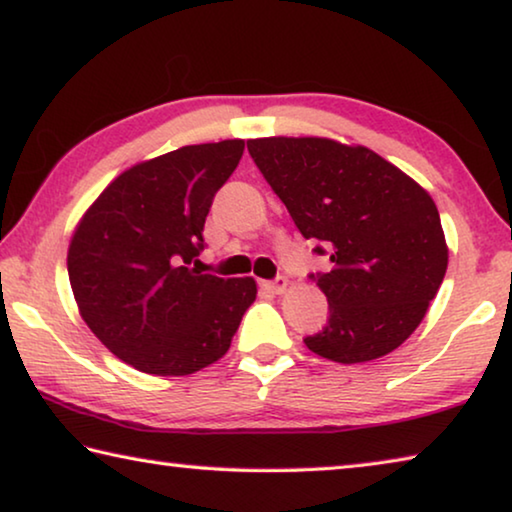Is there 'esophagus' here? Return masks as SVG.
Instances as JSON below:
<instances>
[{"label": "esophagus", "mask_w": 512, "mask_h": 512, "mask_svg": "<svg viewBox=\"0 0 512 512\" xmlns=\"http://www.w3.org/2000/svg\"><path fill=\"white\" fill-rule=\"evenodd\" d=\"M264 289H269L273 294H282L287 289V280L285 278H276V280H266L262 282Z\"/></svg>", "instance_id": "1"}]
</instances>
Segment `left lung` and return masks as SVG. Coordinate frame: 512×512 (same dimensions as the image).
Segmentation results:
<instances>
[{"instance_id":"8db88e82","label":"left lung","mask_w":512,"mask_h":512,"mask_svg":"<svg viewBox=\"0 0 512 512\" xmlns=\"http://www.w3.org/2000/svg\"><path fill=\"white\" fill-rule=\"evenodd\" d=\"M248 151L305 239L329 250L331 271L312 276L329 301V322L305 347L345 365L398 349L448 269L430 193L363 144L280 135L248 140Z\"/></svg>"}]
</instances>
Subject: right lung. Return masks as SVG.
<instances>
[{
  "instance_id": "1",
  "label": "right lung",
  "mask_w": 512,
  "mask_h": 512,
  "mask_svg": "<svg viewBox=\"0 0 512 512\" xmlns=\"http://www.w3.org/2000/svg\"><path fill=\"white\" fill-rule=\"evenodd\" d=\"M243 140L188 144L128 167L82 213L68 243L80 317L121 361L158 377L207 368L230 349L255 278L190 269L213 195Z\"/></svg>"
}]
</instances>
